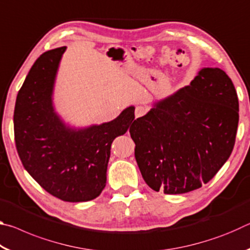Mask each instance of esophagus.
<instances>
[{
	"label": "esophagus",
	"instance_id": "1",
	"mask_svg": "<svg viewBox=\"0 0 250 250\" xmlns=\"http://www.w3.org/2000/svg\"><path fill=\"white\" fill-rule=\"evenodd\" d=\"M146 112H147V108L145 107V105H138V107L134 110L135 118H140L142 116H145Z\"/></svg>",
	"mask_w": 250,
	"mask_h": 250
}]
</instances>
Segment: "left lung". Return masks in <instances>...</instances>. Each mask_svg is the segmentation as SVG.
<instances>
[{
    "label": "left lung",
    "mask_w": 250,
    "mask_h": 250,
    "mask_svg": "<svg viewBox=\"0 0 250 250\" xmlns=\"http://www.w3.org/2000/svg\"><path fill=\"white\" fill-rule=\"evenodd\" d=\"M238 111L234 83L221 68H202L188 86L155 101L130 129L146 183L183 194L209 182L234 149Z\"/></svg>",
    "instance_id": "left-lung-1"
}]
</instances>
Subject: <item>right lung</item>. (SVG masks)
<instances>
[{
    "instance_id": "add662e5",
    "label": "right lung",
    "mask_w": 250,
    "mask_h": 250,
    "mask_svg": "<svg viewBox=\"0 0 250 250\" xmlns=\"http://www.w3.org/2000/svg\"><path fill=\"white\" fill-rule=\"evenodd\" d=\"M66 46L37 58L16 97L14 134L20 159L46 192L65 202H87L107 183L111 143L132 126L134 107L100 125L75 126L54 105V88Z\"/></svg>"
}]
</instances>
